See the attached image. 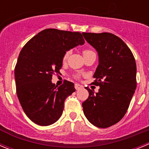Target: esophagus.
<instances>
[{
    "mask_svg": "<svg viewBox=\"0 0 149 149\" xmlns=\"http://www.w3.org/2000/svg\"><path fill=\"white\" fill-rule=\"evenodd\" d=\"M74 88H76V90H79L82 88V86H80V84H76L75 85H74Z\"/></svg>",
    "mask_w": 149,
    "mask_h": 149,
    "instance_id": "1",
    "label": "esophagus"
}]
</instances>
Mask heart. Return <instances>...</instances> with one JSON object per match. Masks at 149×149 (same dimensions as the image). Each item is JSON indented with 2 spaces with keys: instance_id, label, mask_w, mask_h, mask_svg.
Returning <instances> with one entry per match:
<instances>
[{
  "instance_id": "obj_1",
  "label": "heart",
  "mask_w": 149,
  "mask_h": 149,
  "mask_svg": "<svg viewBox=\"0 0 149 149\" xmlns=\"http://www.w3.org/2000/svg\"><path fill=\"white\" fill-rule=\"evenodd\" d=\"M91 52V51H90V50H87V49L86 50H84V54H87V53ZM69 54H70V52H69V51L65 52V54H64V55H63V61H66V60H67V58H68V57H69Z\"/></svg>"
}]
</instances>
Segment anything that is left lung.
Masks as SVG:
<instances>
[{
	"instance_id": "left-lung-1",
	"label": "left lung",
	"mask_w": 149,
	"mask_h": 149,
	"mask_svg": "<svg viewBox=\"0 0 149 149\" xmlns=\"http://www.w3.org/2000/svg\"><path fill=\"white\" fill-rule=\"evenodd\" d=\"M96 49L98 65L94 74L98 92L88 87L89 96L82 103L84 113L91 124L108 128L122 119L134 94L137 66L128 46L111 33H83Z\"/></svg>"
}]
</instances>
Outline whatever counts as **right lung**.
<instances>
[{
  "mask_svg": "<svg viewBox=\"0 0 149 149\" xmlns=\"http://www.w3.org/2000/svg\"><path fill=\"white\" fill-rule=\"evenodd\" d=\"M85 43L80 32L47 29L29 40L15 69L16 91L23 110L32 122L49 125L59 120L64 101L75 91L72 82L58 87L52 74L60 73L65 52Z\"/></svg>",
  "mask_w": 149,
  "mask_h": 149,
  "instance_id": "1",
  "label": "right lung"
}]
</instances>
